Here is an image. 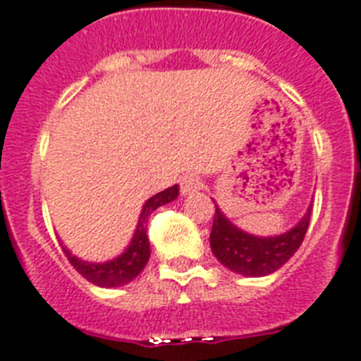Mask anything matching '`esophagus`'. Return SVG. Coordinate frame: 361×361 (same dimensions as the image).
I'll list each match as a JSON object with an SVG mask.
<instances>
[{
  "label": "esophagus",
  "mask_w": 361,
  "mask_h": 361,
  "mask_svg": "<svg viewBox=\"0 0 361 361\" xmlns=\"http://www.w3.org/2000/svg\"><path fill=\"white\" fill-rule=\"evenodd\" d=\"M201 188V178L195 177V175H186V177H183V180H180V192H183V195H192V193L199 192Z\"/></svg>",
  "instance_id": "1"
}]
</instances>
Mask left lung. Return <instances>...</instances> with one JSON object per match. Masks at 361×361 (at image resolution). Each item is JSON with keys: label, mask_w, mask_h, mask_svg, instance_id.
I'll return each instance as SVG.
<instances>
[{"label": "left lung", "mask_w": 361, "mask_h": 361, "mask_svg": "<svg viewBox=\"0 0 361 361\" xmlns=\"http://www.w3.org/2000/svg\"><path fill=\"white\" fill-rule=\"evenodd\" d=\"M312 204L307 208L300 223L279 235L261 237L248 233L230 221L215 204L210 246L221 264L246 277H263L279 270L303 243L310 223Z\"/></svg>", "instance_id": "8db88e82"}]
</instances>
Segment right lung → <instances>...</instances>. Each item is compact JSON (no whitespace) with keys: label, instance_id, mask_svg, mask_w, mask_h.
Returning <instances> with one entry per match:
<instances>
[{"label":"right lung","instance_id":"1","mask_svg":"<svg viewBox=\"0 0 361 361\" xmlns=\"http://www.w3.org/2000/svg\"><path fill=\"white\" fill-rule=\"evenodd\" d=\"M178 197V186L166 188L164 192L155 193L153 197H149L142 206V212L138 215V223L135 228V233L131 237L129 245L126 246V250L120 255L113 257L109 261H104V263H91V261H84L73 255V252L67 248V246H61L63 252H66L67 259L71 261V264L78 270L82 276L91 281L92 285L102 286V288H113V286H122L128 285L129 281H133L138 274L142 272L144 267L149 261L151 248H149V239H147L146 228H147V217H149L153 212L159 208V206H164L168 202L175 201ZM63 245V243H61Z\"/></svg>","mask_w":361,"mask_h":361}]
</instances>
